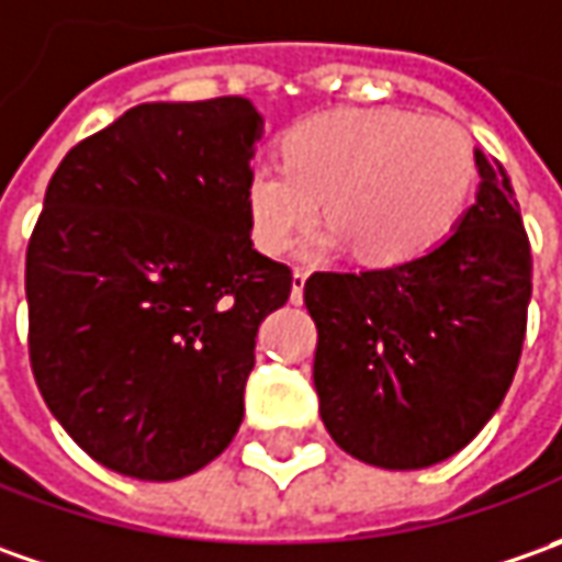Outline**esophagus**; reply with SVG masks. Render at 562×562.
Returning a JSON list of instances; mask_svg holds the SVG:
<instances>
[{"instance_id": "esophagus-1", "label": "esophagus", "mask_w": 562, "mask_h": 562, "mask_svg": "<svg viewBox=\"0 0 562 562\" xmlns=\"http://www.w3.org/2000/svg\"><path fill=\"white\" fill-rule=\"evenodd\" d=\"M304 280H307V273L299 267L292 273V304H301V299H304Z\"/></svg>"}]
</instances>
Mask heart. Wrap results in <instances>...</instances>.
<instances>
[{
    "label": "heart",
    "mask_w": 562,
    "mask_h": 562,
    "mask_svg": "<svg viewBox=\"0 0 562 562\" xmlns=\"http://www.w3.org/2000/svg\"><path fill=\"white\" fill-rule=\"evenodd\" d=\"M470 136L445 117L404 108H333L282 136V161H255L245 177L251 239L285 255L326 199L323 245L355 243L370 263H407L432 251L473 189Z\"/></svg>",
    "instance_id": "heart-1"
}]
</instances>
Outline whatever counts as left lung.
<instances>
[{
  "label": "left lung",
  "instance_id": "left-lung-1",
  "mask_svg": "<svg viewBox=\"0 0 562 562\" xmlns=\"http://www.w3.org/2000/svg\"><path fill=\"white\" fill-rule=\"evenodd\" d=\"M475 165V204L429 255L304 282L323 426L370 467L423 470L467 448L519 367L532 248L507 170L482 151Z\"/></svg>",
  "mask_w": 562,
  "mask_h": 562
}]
</instances>
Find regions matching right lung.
I'll return each instance as SVG.
<instances>
[{"label": "right lung", "mask_w": 562, "mask_h": 562, "mask_svg": "<svg viewBox=\"0 0 562 562\" xmlns=\"http://www.w3.org/2000/svg\"><path fill=\"white\" fill-rule=\"evenodd\" d=\"M248 99L146 102L52 173L27 245V345L55 419L92 460L170 482L243 423L245 379L292 270L251 245Z\"/></svg>", "instance_id": "add662e5"}]
</instances>
